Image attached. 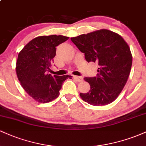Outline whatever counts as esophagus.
Wrapping results in <instances>:
<instances>
[{"instance_id": "34e87169", "label": "esophagus", "mask_w": 146, "mask_h": 146, "mask_svg": "<svg viewBox=\"0 0 146 146\" xmlns=\"http://www.w3.org/2000/svg\"><path fill=\"white\" fill-rule=\"evenodd\" d=\"M73 78H74L75 80H76V81L79 82H82V80H83L82 77L76 76V75H74V76H73Z\"/></svg>"}]
</instances>
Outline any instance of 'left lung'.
Listing matches in <instances>:
<instances>
[{"label":"left lung","instance_id":"obj_1","mask_svg":"<svg viewBox=\"0 0 146 146\" xmlns=\"http://www.w3.org/2000/svg\"><path fill=\"white\" fill-rule=\"evenodd\" d=\"M88 62L98 64L96 77L84 78L90 89L80 93L84 102L93 106L112 103L123 90L131 70L132 57L123 38L108 29H100L71 38Z\"/></svg>","mask_w":146,"mask_h":146}]
</instances>
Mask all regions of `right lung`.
I'll return each instance as SVG.
<instances>
[{"instance_id":"obj_1","label":"right lung","mask_w":146,"mask_h":146,"mask_svg":"<svg viewBox=\"0 0 146 146\" xmlns=\"http://www.w3.org/2000/svg\"><path fill=\"white\" fill-rule=\"evenodd\" d=\"M64 36H42L31 40L21 50L16 62V74L22 87L40 103H47L60 95L62 84L68 75L52 76L50 69L56 46L66 41Z\"/></svg>"}]
</instances>
